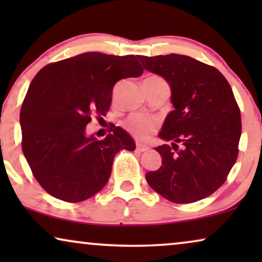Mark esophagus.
<instances>
[{"label": "esophagus", "mask_w": 262, "mask_h": 262, "mask_svg": "<svg viewBox=\"0 0 262 262\" xmlns=\"http://www.w3.org/2000/svg\"><path fill=\"white\" fill-rule=\"evenodd\" d=\"M148 149H149L148 146L143 145V144H141V143H138V142H137V144H136V150H137V151H139V152H144Z\"/></svg>", "instance_id": "1"}]
</instances>
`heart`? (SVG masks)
<instances>
[{"instance_id":"heart-1","label":"heart","mask_w":262,"mask_h":262,"mask_svg":"<svg viewBox=\"0 0 262 262\" xmlns=\"http://www.w3.org/2000/svg\"><path fill=\"white\" fill-rule=\"evenodd\" d=\"M145 81H160L164 82L162 77L152 75L145 78ZM125 126L136 138L139 141L146 142L152 137L157 128V120L152 117L144 116V114H132L125 121Z\"/></svg>"}]
</instances>
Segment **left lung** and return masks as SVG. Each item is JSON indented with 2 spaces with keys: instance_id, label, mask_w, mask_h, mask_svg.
<instances>
[{
  "instance_id": "left-lung-1",
  "label": "left lung",
  "mask_w": 262,
  "mask_h": 262,
  "mask_svg": "<svg viewBox=\"0 0 262 262\" xmlns=\"http://www.w3.org/2000/svg\"><path fill=\"white\" fill-rule=\"evenodd\" d=\"M144 69L166 78L174 110L155 148L162 166L145 174L150 187L170 202L189 204L216 192L238 155L241 112L220 70L192 57L138 56Z\"/></svg>"
}]
</instances>
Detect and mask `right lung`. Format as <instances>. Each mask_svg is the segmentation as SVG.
I'll list each match as a JSON object with an SVG mask.
<instances>
[{
	"label": "right lung",
	"instance_id": "1",
	"mask_svg": "<svg viewBox=\"0 0 262 262\" xmlns=\"http://www.w3.org/2000/svg\"><path fill=\"white\" fill-rule=\"evenodd\" d=\"M137 56L85 52L45 66L32 81L20 111L24 155L49 194L80 203L101 191L121 149L134 139L113 125L105 139L87 136L92 117L106 116L114 84L143 74Z\"/></svg>",
	"mask_w": 262,
	"mask_h": 262
}]
</instances>
